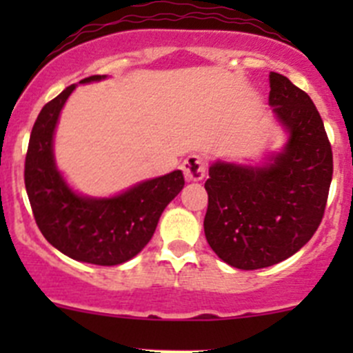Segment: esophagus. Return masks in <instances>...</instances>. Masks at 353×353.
<instances>
[{
    "mask_svg": "<svg viewBox=\"0 0 353 353\" xmlns=\"http://www.w3.org/2000/svg\"><path fill=\"white\" fill-rule=\"evenodd\" d=\"M183 172L188 181H201L205 177V160L199 155H190L183 162Z\"/></svg>",
    "mask_w": 353,
    "mask_h": 353,
    "instance_id": "34e87169",
    "label": "esophagus"
}]
</instances>
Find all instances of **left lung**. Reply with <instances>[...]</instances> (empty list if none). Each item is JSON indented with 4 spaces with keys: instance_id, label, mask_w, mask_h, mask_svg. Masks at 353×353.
I'll list each match as a JSON object with an SVG mask.
<instances>
[{
    "instance_id": "left-lung-1",
    "label": "left lung",
    "mask_w": 353,
    "mask_h": 353,
    "mask_svg": "<svg viewBox=\"0 0 353 353\" xmlns=\"http://www.w3.org/2000/svg\"><path fill=\"white\" fill-rule=\"evenodd\" d=\"M268 104L285 133L283 147L261 163L213 160L205 183L206 241L239 270L276 265L307 244L333 177L331 145L311 97L272 71Z\"/></svg>"
}]
</instances>
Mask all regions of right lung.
I'll return each mask as SVG.
<instances>
[{
    "mask_svg": "<svg viewBox=\"0 0 353 353\" xmlns=\"http://www.w3.org/2000/svg\"><path fill=\"white\" fill-rule=\"evenodd\" d=\"M94 74L78 83L105 80ZM70 85L42 108L25 157V188L35 222L48 243L68 258L114 266L130 261L154 236L165 206L184 188L181 170L141 181L112 196L81 194L66 181L54 157V134Z\"/></svg>",
    "mask_w": 353,
    "mask_h": 353,
    "instance_id": "add662e5",
    "label": "right lung"
}]
</instances>
